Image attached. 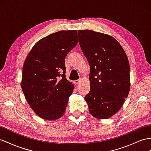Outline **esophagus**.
<instances>
[{
  "instance_id": "esophagus-1",
  "label": "esophagus",
  "mask_w": 151,
  "mask_h": 151,
  "mask_svg": "<svg viewBox=\"0 0 151 151\" xmlns=\"http://www.w3.org/2000/svg\"><path fill=\"white\" fill-rule=\"evenodd\" d=\"M81 81H82V78H80V79H78V80H77L75 81L74 83H75V84L76 85H76L80 84V83L81 82Z\"/></svg>"
}]
</instances>
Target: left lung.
<instances>
[{
	"label": "left lung",
	"instance_id": "8db88e82",
	"mask_svg": "<svg viewBox=\"0 0 151 151\" xmlns=\"http://www.w3.org/2000/svg\"><path fill=\"white\" fill-rule=\"evenodd\" d=\"M78 41L90 65L91 89L85 97L88 111L96 119H109L129 94L128 59L119 42L108 34L79 30Z\"/></svg>",
	"mask_w": 151,
	"mask_h": 151
}]
</instances>
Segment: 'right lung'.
I'll return each mask as SVG.
<instances>
[{
	"instance_id": "obj_1",
	"label": "right lung",
	"mask_w": 151,
	"mask_h": 151,
	"mask_svg": "<svg viewBox=\"0 0 151 151\" xmlns=\"http://www.w3.org/2000/svg\"><path fill=\"white\" fill-rule=\"evenodd\" d=\"M77 42L76 30H60L38 41L26 57L22 89L30 108L42 119L54 121L64 114L75 88L65 78L64 59Z\"/></svg>"
}]
</instances>
